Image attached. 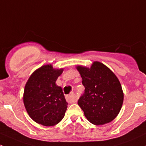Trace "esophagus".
Wrapping results in <instances>:
<instances>
[{"label":"esophagus","mask_w":146,"mask_h":146,"mask_svg":"<svg viewBox=\"0 0 146 146\" xmlns=\"http://www.w3.org/2000/svg\"><path fill=\"white\" fill-rule=\"evenodd\" d=\"M66 101H68V103H70V104L76 102V98L74 97V96H73V94L67 95V96H66Z\"/></svg>","instance_id":"esophagus-1"}]
</instances>
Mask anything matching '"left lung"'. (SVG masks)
Here are the masks:
<instances>
[{
    "label": "left lung",
    "instance_id": "8db88e82",
    "mask_svg": "<svg viewBox=\"0 0 146 146\" xmlns=\"http://www.w3.org/2000/svg\"><path fill=\"white\" fill-rule=\"evenodd\" d=\"M76 69L85 88L78 104L86 118L95 125L109 123L119 114L124 100L117 76L108 67L96 61L90 68L77 66Z\"/></svg>",
    "mask_w": 146,
    "mask_h": 146
}]
</instances>
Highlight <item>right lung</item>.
Here are the masks:
<instances>
[{"mask_svg":"<svg viewBox=\"0 0 146 146\" xmlns=\"http://www.w3.org/2000/svg\"><path fill=\"white\" fill-rule=\"evenodd\" d=\"M64 68L47 64L36 69L24 87L23 101L29 115L46 127L56 125L65 115L68 103L62 89L56 84Z\"/></svg>","mask_w":146,"mask_h":146,"instance_id":"add662e5","label":"right lung"}]
</instances>
